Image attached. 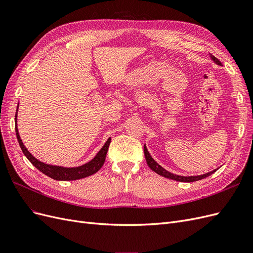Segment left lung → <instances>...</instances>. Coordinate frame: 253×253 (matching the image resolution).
<instances>
[{
  "label": "left lung",
  "instance_id": "left-lung-1",
  "mask_svg": "<svg viewBox=\"0 0 253 253\" xmlns=\"http://www.w3.org/2000/svg\"><path fill=\"white\" fill-rule=\"evenodd\" d=\"M211 60L213 61L214 63L217 64V65H221L220 61L218 59H216L214 56L212 55H209ZM143 151H144V157H145V160H147V164L148 166L150 167V169L152 171H154L155 173H157L158 175L160 176H164V177L166 178H170V179H173V180H176V181H181V182H193V181H197V180H201L203 178H206L208 177V176H210L211 174H213L214 172H216V170L218 169H215L213 170L211 172H208V173H205V174H202V175H194V176H181V175H176V174H173L169 171H167L166 169H164V168L158 165L154 159H153V157L150 155V153L147 149V147H143Z\"/></svg>",
  "mask_w": 253,
  "mask_h": 253
}]
</instances>
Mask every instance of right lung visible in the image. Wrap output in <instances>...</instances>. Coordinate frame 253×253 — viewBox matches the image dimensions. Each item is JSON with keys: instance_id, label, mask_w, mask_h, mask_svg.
I'll return each mask as SVG.
<instances>
[{"instance_id": "1", "label": "right lung", "mask_w": 253, "mask_h": 253, "mask_svg": "<svg viewBox=\"0 0 253 253\" xmlns=\"http://www.w3.org/2000/svg\"><path fill=\"white\" fill-rule=\"evenodd\" d=\"M18 109H19V104L17 108V114L16 117H14V121H16V134H17V138L19 141V144L21 147L22 152L24 153V155L27 157L30 163L35 166L38 170L41 171L43 174L47 175L48 177L56 179V180H76V179H81L84 177H87V176H90L98 172L101 169V167L103 166L105 162V157H106V153H108L110 143H111V138L106 140L103 147L100 149L96 156L89 160L88 163L84 164L79 167H73V168H66V167H61V166H52L40 162L39 159H37L35 156L32 155L23 143L20 134H19V129H18V124H17V119H18Z\"/></svg>"}]
</instances>
